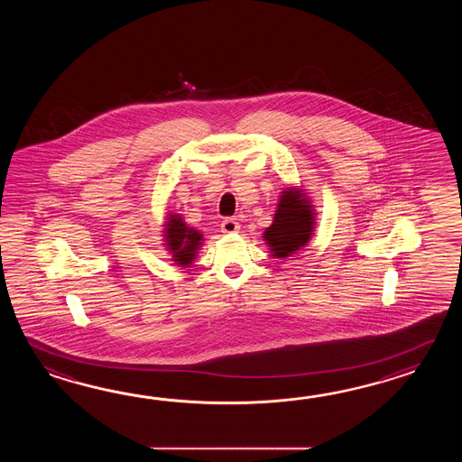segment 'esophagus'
<instances>
[{
  "label": "esophagus",
  "instance_id": "1",
  "mask_svg": "<svg viewBox=\"0 0 462 462\" xmlns=\"http://www.w3.org/2000/svg\"><path fill=\"white\" fill-rule=\"evenodd\" d=\"M221 231L226 233V235H233L239 231V223L233 219V217H226L223 223H221Z\"/></svg>",
  "mask_w": 462,
  "mask_h": 462
}]
</instances>
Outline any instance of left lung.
<instances>
[{"label":"left lung","mask_w":462,"mask_h":462,"mask_svg":"<svg viewBox=\"0 0 462 462\" xmlns=\"http://www.w3.org/2000/svg\"><path fill=\"white\" fill-rule=\"evenodd\" d=\"M299 188L282 191L273 225L264 231L265 245L274 257H287L302 249L314 235L315 213Z\"/></svg>","instance_id":"left-lung-1"}]
</instances>
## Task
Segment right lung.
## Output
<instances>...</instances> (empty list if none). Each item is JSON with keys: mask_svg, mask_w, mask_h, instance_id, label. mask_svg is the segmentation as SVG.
I'll return each mask as SVG.
<instances>
[{"mask_svg": "<svg viewBox=\"0 0 462 462\" xmlns=\"http://www.w3.org/2000/svg\"><path fill=\"white\" fill-rule=\"evenodd\" d=\"M163 233L171 259L181 267H189L197 257L203 235L195 227L188 226L180 215H168Z\"/></svg>", "mask_w": 462, "mask_h": 462, "instance_id": "add662e5", "label": "right lung"}]
</instances>
